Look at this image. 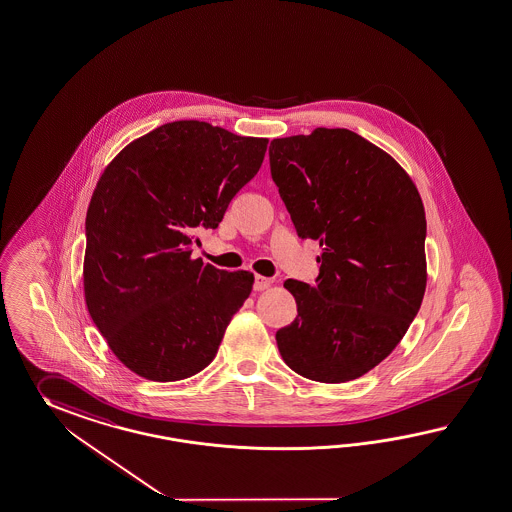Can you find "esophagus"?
I'll return each mask as SVG.
<instances>
[{"instance_id":"34e87169","label":"esophagus","mask_w":512,"mask_h":512,"mask_svg":"<svg viewBox=\"0 0 512 512\" xmlns=\"http://www.w3.org/2000/svg\"><path fill=\"white\" fill-rule=\"evenodd\" d=\"M272 285V279H268V277H264V275H255V283H253V288L257 290V292H261V290H266V288Z\"/></svg>"}]
</instances>
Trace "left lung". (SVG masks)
<instances>
[{"label": "left lung", "mask_w": 512, "mask_h": 512, "mask_svg": "<svg viewBox=\"0 0 512 512\" xmlns=\"http://www.w3.org/2000/svg\"><path fill=\"white\" fill-rule=\"evenodd\" d=\"M270 168L298 235L322 248L314 287L285 281L298 316L277 331L279 353L312 381L357 379L394 351L424 300L418 188L387 151L349 129L274 138Z\"/></svg>", "instance_id": "8db88e82"}]
</instances>
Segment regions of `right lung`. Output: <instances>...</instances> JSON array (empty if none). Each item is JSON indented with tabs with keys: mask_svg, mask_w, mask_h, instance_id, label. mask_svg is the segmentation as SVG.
<instances>
[{
	"mask_svg": "<svg viewBox=\"0 0 512 512\" xmlns=\"http://www.w3.org/2000/svg\"><path fill=\"white\" fill-rule=\"evenodd\" d=\"M266 146L268 138L179 120L133 140L103 170L87 211L85 301L131 372L168 383L216 357L255 277L192 259L194 233L218 227Z\"/></svg>",
	"mask_w": 512,
	"mask_h": 512,
	"instance_id": "obj_1",
	"label": "right lung"
}]
</instances>
